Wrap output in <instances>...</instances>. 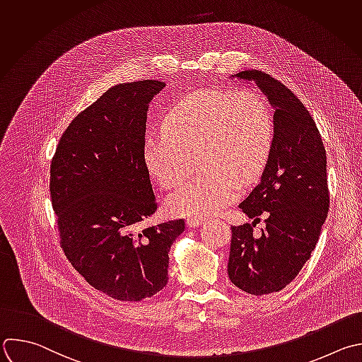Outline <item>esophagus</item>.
<instances>
[{"label": "esophagus", "mask_w": 362, "mask_h": 362, "mask_svg": "<svg viewBox=\"0 0 362 362\" xmlns=\"http://www.w3.org/2000/svg\"><path fill=\"white\" fill-rule=\"evenodd\" d=\"M203 221V217L202 216H193V217H187L186 218V224L187 227H199Z\"/></svg>", "instance_id": "obj_1"}]
</instances>
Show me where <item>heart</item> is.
<instances>
[{
    "mask_svg": "<svg viewBox=\"0 0 362 362\" xmlns=\"http://www.w3.org/2000/svg\"><path fill=\"white\" fill-rule=\"evenodd\" d=\"M165 136L146 139L144 160L151 176L173 189L196 169L200 173L172 193L176 216L216 213L234 200L242 183L263 172L274 138L273 113L253 90L193 92L166 113Z\"/></svg>",
    "mask_w": 362,
    "mask_h": 362,
    "instance_id": "obj_1",
    "label": "heart"
}]
</instances>
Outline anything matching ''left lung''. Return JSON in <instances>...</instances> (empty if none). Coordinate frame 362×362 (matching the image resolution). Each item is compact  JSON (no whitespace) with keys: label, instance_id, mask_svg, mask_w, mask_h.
Returning a JSON list of instances; mask_svg holds the SVG:
<instances>
[{"label":"left lung","instance_id":"1","mask_svg":"<svg viewBox=\"0 0 362 362\" xmlns=\"http://www.w3.org/2000/svg\"><path fill=\"white\" fill-rule=\"evenodd\" d=\"M230 78L255 82L274 107L260 183L238 204L249 218L266 214V227L256 235L255 224L233 226L227 264L235 287L263 296L290 284L315 249L329 207L327 153L314 119L286 85L253 69Z\"/></svg>","mask_w":362,"mask_h":362}]
</instances>
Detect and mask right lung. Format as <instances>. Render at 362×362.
<instances>
[{
	"label": "right lung",
	"mask_w": 362,
	"mask_h": 362,
	"mask_svg": "<svg viewBox=\"0 0 362 362\" xmlns=\"http://www.w3.org/2000/svg\"><path fill=\"white\" fill-rule=\"evenodd\" d=\"M166 86L138 81L109 88L71 122L51 163V199L62 249L96 290L141 301L169 280V250L185 220L149 226L158 202L144 160L148 109Z\"/></svg>",
	"instance_id": "right-lung-1"
}]
</instances>
